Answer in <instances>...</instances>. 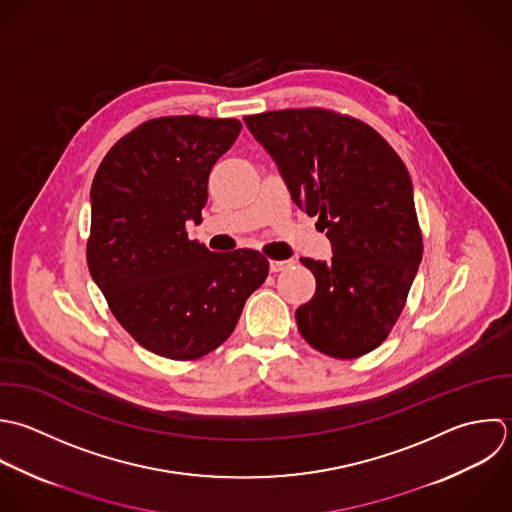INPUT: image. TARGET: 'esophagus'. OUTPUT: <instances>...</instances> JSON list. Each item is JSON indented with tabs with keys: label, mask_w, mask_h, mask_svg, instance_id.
<instances>
[{
	"label": "esophagus",
	"mask_w": 512,
	"mask_h": 512,
	"mask_svg": "<svg viewBox=\"0 0 512 512\" xmlns=\"http://www.w3.org/2000/svg\"><path fill=\"white\" fill-rule=\"evenodd\" d=\"M289 265H291V261H269V269H271V273L285 271Z\"/></svg>",
	"instance_id": "esophagus-1"
}]
</instances>
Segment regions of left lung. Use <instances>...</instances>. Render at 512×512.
<instances>
[{
  "label": "left lung",
  "instance_id": "obj_1",
  "mask_svg": "<svg viewBox=\"0 0 512 512\" xmlns=\"http://www.w3.org/2000/svg\"><path fill=\"white\" fill-rule=\"evenodd\" d=\"M295 205L319 217L333 257H303L315 295L295 311L317 351L355 359L397 323L423 257L413 183L395 149L367 123L327 109L247 115Z\"/></svg>",
  "mask_w": 512,
  "mask_h": 512
}]
</instances>
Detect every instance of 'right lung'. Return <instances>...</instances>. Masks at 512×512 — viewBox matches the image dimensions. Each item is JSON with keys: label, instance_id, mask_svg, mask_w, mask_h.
Returning a JSON list of instances; mask_svg holds the SVG:
<instances>
[{"label": "right lung", "instance_id": "right-lung-1", "mask_svg": "<svg viewBox=\"0 0 512 512\" xmlns=\"http://www.w3.org/2000/svg\"><path fill=\"white\" fill-rule=\"evenodd\" d=\"M241 131L237 119L159 117L121 137L91 183L87 265L121 327L147 351L189 361L235 329L269 261L189 241L207 181Z\"/></svg>", "mask_w": 512, "mask_h": 512}]
</instances>
